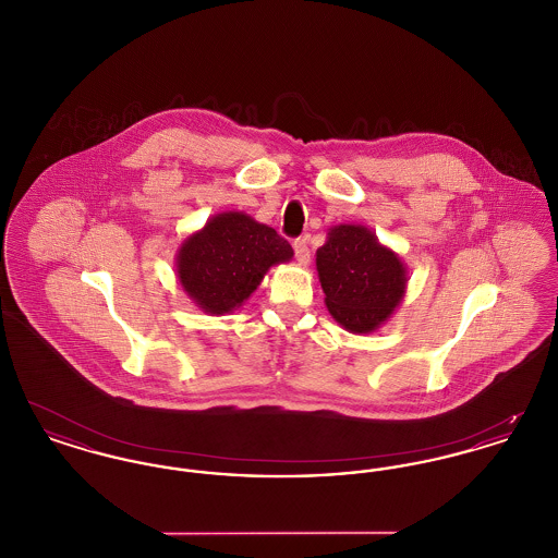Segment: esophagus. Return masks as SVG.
<instances>
[{"mask_svg": "<svg viewBox=\"0 0 558 558\" xmlns=\"http://www.w3.org/2000/svg\"><path fill=\"white\" fill-rule=\"evenodd\" d=\"M292 248H294V257H296L299 266H307V264H310V259H312V255H310V246H307V240H294Z\"/></svg>", "mask_w": 558, "mask_h": 558, "instance_id": "1", "label": "esophagus"}]
</instances>
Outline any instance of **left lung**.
Returning <instances> with one entry per match:
<instances>
[{
  "instance_id": "left-lung-1",
  "label": "left lung",
  "mask_w": 558,
  "mask_h": 558,
  "mask_svg": "<svg viewBox=\"0 0 558 558\" xmlns=\"http://www.w3.org/2000/svg\"><path fill=\"white\" fill-rule=\"evenodd\" d=\"M316 269L330 316L353 335H368L396 314L408 269L366 226L339 223L316 251Z\"/></svg>"
}]
</instances>
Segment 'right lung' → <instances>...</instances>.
Segmentation results:
<instances>
[{"instance_id": "right-lung-1", "label": "right lung", "mask_w": 558, "mask_h": 558, "mask_svg": "<svg viewBox=\"0 0 558 558\" xmlns=\"http://www.w3.org/2000/svg\"><path fill=\"white\" fill-rule=\"evenodd\" d=\"M292 255L287 240L251 215L217 213L182 240L175 276L198 310L226 316L257 291L269 267L289 264Z\"/></svg>"}]
</instances>
